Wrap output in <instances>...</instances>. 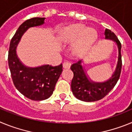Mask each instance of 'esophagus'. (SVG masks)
<instances>
[{
    "label": "esophagus",
    "instance_id": "1",
    "mask_svg": "<svg viewBox=\"0 0 132 132\" xmlns=\"http://www.w3.org/2000/svg\"><path fill=\"white\" fill-rule=\"evenodd\" d=\"M71 63L69 62V61H65V62L63 63V67L64 69H69L71 67Z\"/></svg>",
    "mask_w": 132,
    "mask_h": 132
}]
</instances>
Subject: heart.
<instances>
[{"label": "heart", "mask_w": 132, "mask_h": 132, "mask_svg": "<svg viewBox=\"0 0 132 132\" xmlns=\"http://www.w3.org/2000/svg\"><path fill=\"white\" fill-rule=\"evenodd\" d=\"M97 34L93 29H88L82 24H75L65 28L59 34V40L63 43H72L79 39L75 47L78 53L86 52L95 42Z\"/></svg>", "instance_id": "1"}]
</instances>
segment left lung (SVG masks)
I'll return each instance as SVG.
<instances>
[{"instance_id": "1", "label": "left lung", "mask_w": 132, "mask_h": 132, "mask_svg": "<svg viewBox=\"0 0 132 132\" xmlns=\"http://www.w3.org/2000/svg\"><path fill=\"white\" fill-rule=\"evenodd\" d=\"M104 35L106 39H112L116 42L118 47V61L116 71L108 81L102 83H96L91 82L88 79L82 65H80V61L71 65V69L74 74L71 81L72 92L75 97L80 101L85 102H94L103 98L113 89L120 76L122 65L121 43L118 39L117 36L111 30L106 29Z\"/></svg>"}]
</instances>
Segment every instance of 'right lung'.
<instances>
[{"label":"right lung","mask_w":132,"mask_h":132,"mask_svg":"<svg viewBox=\"0 0 132 132\" xmlns=\"http://www.w3.org/2000/svg\"><path fill=\"white\" fill-rule=\"evenodd\" d=\"M45 18H32L21 24L12 38L9 47V66L13 83L18 91L32 101H43L50 97L63 71L62 63L57 66L44 65L28 68L17 57L16 48L21 37L29 28L42 25Z\"/></svg>","instance_id":"1"}]
</instances>
